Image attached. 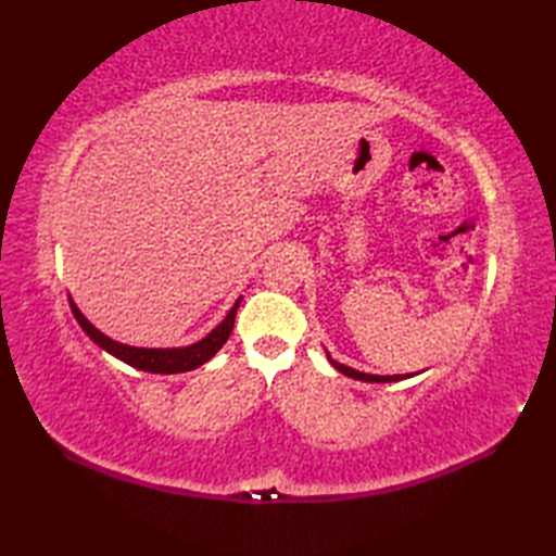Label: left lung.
<instances>
[{
    "mask_svg": "<svg viewBox=\"0 0 556 556\" xmlns=\"http://www.w3.org/2000/svg\"><path fill=\"white\" fill-rule=\"evenodd\" d=\"M327 361L332 363L341 375L353 377V380H361V382H399V380H406V377L418 375V372H408V375H370V372H361V370H356V368H349V365L334 361L332 356H329V353H327Z\"/></svg>",
    "mask_w": 556,
    "mask_h": 556,
    "instance_id": "1",
    "label": "left lung"
}]
</instances>
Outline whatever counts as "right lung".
I'll return each mask as SVG.
<instances>
[{
    "label": "right lung",
    "instance_id": "1",
    "mask_svg": "<svg viewBox=\"0 0 556 556\" xmlns=\"http://www.w3.org/2000/svg\"><path fill=\"white\" fill-rule=\"evenodd\" d=\"M241 299L231 305V311L227 313V317L212 329L207 337H203L200 341L191 346H179V349H138V346H128V344H119V341L110 339L108 334H102L96 325L88 323V317L78 311V305L74 303V299L68 296V305L71 313L78 320V325L100 349H104L108 353H112L114 358L124 361L126 365H131L136 370L143 372H157V375H176V372H188L195 370L200 365L207 363L215 353L227 344V339L233 329V320H236V311H239Z\"/></svg>",
    "mask_w": 556,
    "mask_h": 556
}]
</instances>
